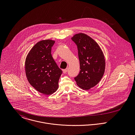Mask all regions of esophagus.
<instances>
[{"mask_svg": "<svg viewBox=\"0 0 135 135\" xmlns=\"http://www.w3.org/2000/svg\"><path fill=\"white\" fill-rule=\"evenodd\" d=\"M68 70V68H66V69H64V70H63V73L64 74L66 73L67 72Z\"/></svg>", "mask_w": 135, "mask_h": 135, "instance_id": "esophagus-1", "label": "esophagus"}]
</instances>
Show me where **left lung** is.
Segmentation results:
<instances>
[{
	"label": "left lung",
	"mask_w": 135,
	"mask_h": 135,
	"mask_svg": "<svg viewBox=\"0 0 135 135\" xmlns=\"http://www.w3.org/2000/svg\"><path fill=\"white\" fill-rule=\"evenodd\" d=\"M72 39L77 45L80 69L74 79L80 88L89 90L103 76L105 68L103 53L95 40L85 34H76Z\"/></svg>",
	"instance_id": "1"
}]
</instances>
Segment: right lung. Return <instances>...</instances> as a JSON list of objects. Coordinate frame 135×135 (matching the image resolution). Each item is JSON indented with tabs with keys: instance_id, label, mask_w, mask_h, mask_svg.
<instances>
[{
	"instance_id": "obj_1",
	"label": "right lung",
	"mask_w": 135,
	"mask_h": 135,
	"mask_svg": "<svg viewBox=\"0 0 135 135\" xmlns=\"http://www.w3.org/2000/svg\"><path fill=\"white\" fill-rule=\"evenodd\" d=\"M55 42L51 39L36 43L27 54L25 70L29 83L39 93L49 95L58 88V82L62 71L51 54Z\"/></svg>"
}]
</instances>
